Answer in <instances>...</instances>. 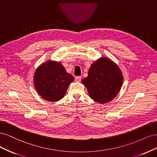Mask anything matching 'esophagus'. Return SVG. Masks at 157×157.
<instances>
[{
  "mask_svg": "<svg viewBox=\"0 0 157 157\" xmlns=\"http://www.w3.org/2000/svg\"><path fill=\"white\" fill-rule=\"evenodd\" d=\"M80 80H81V77H80V76H78V77H75V81L76 82H80Z\"/></svg>",
  "mask_w": 157,
  "mask_h": 157,
  "instance_id": "34e87169",
  "label": "esophagus"
}]
</instances>
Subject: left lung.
I'll use <instances>...</instances> for the list:
<instances>
[{
	"label": "left lung",
	"mask_w": 157,
	"mask_h": 157,
	"mask_svg": "<svg viewBox=\"0 0 157 157\" xmlns=\"http://www.w3.org/2000/svg\"><path fill=\"white\" fill-rule=\"evenodd\" d=\"M123 80L118 66L109 58L101 57L90 66L88 77L82 80V83L86 87L90 98L103 104L117 96Z\"/></svg>",
	"instance_id": "left-lung-1"
}]
</instances>
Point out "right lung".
Listing matches in <instances>:
<instances>
[{
  "instance_id": "right-lung-1",
  "label": "right lung",
  "mask_w": 157,
  "mask_h": 157,
  "mask_svg": "<svg viewBox=\"0 0 157 157\" xmlns=\"http://www.w3.org/2000/svg\"><path fill=\"white\" fill-rule=\"evenodd\" d=\"M74 80L59 61L48 60L36 69L33 81L36 91L45 100L54 102L62 99Z\"/></svg>"
}]
</instances>
